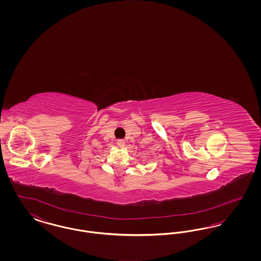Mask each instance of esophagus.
Here are the masks:
<instances>
[{"mask_svg":"<svg viewBox=\"0 0 261 261\" xmlns=\"http://www.w3.org/2000/svg\"><path fill=\"white\" fill-rule=\"evenodd\" d=\"M117 146L119 148H124L125 147V141L124 140H118L117 141Z\"/></svg>","mask_w":261,"mask_h":261,"instance_id":"esophagus-1","label":"esophagus"}]
</instances>
